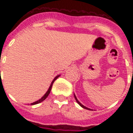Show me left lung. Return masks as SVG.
Masks as SVG:
<instances>
[{
	"label": "left lung",
	"mask_w": 133,
	"mask_h": 133,
	"mask_svg": "<svg viewBox=\"0 0 133 133\" xmlns=\"http://www.w3.org/2000/svg\"><path fill=\"white\" fill-rule=\"evenodd\" d=\"M74 96H75V100H76V102H77V103H78V104H79V105H80L82 107V108H85V109H87V110H90V109L88 108H87V107H85V106H84L83 105H82V104H81V103H80L79 101H78V99H77V98H76V96H75V95H74Z\"/></svg>",
	"instance_id": "8db88e82"
}]
</instances>
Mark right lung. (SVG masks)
<instances>
[{
	"mask_svg": "<svg viewBox=\"0 0 133 133\" xmlns=\"http://www.w3.org/2000/svg\"><path fill=\"white\" fill-rule=\"evenodd\" d=\"M59 76H60V75H57V76H56V77H55V78L53 79V81H52V83H51V84H50V85L49 88H48V91L46 92V93H45V95H44L43 96V97H42V98L40 99V100H37V101H35V102H34V103H30V105H35V104H38V103L43 102L44 100H45V99L47 98V97H48V95L50 94V90H51V88H52V84H53V83H54V81H55V80H56V79H57V78L59 77Z\"/></svg>",
	"mask_w": 133,
	"mask_h": 133,
	"instance_id": "1",
	"label": "right lung"
}]
</instances>
